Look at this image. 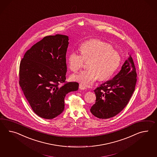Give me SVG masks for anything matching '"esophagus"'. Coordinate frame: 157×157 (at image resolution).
I'll use <instances>...</instances> for the list:
<instances>
[{
  "instance_id": "obj_1",
  "label": "esophagus",
  "mask_w": 157,
  "mask_h": 157,
  "mask_svg": "<svg viewBox=\"0 0 157 157\" xmlns=\"http://www.w3.org/2000/svg\"><path fill=\"white\" fill-rule=\"evenodd\" d=\"M79 88L81 90H84L85 89H86V87H84L83 85H82V84H79Z\"/></svg>"
}]
</instances>
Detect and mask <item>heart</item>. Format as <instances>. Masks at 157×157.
<instances>
[{
    "label": "heart",
    "mask_w": 157,
    "mask_h": 157,
    "mask_svg": "<svg viewBox=\"0 0 157 157\" xmlns=\"http://www.w3.org/2000/svg\"><path fill=\"white\" fill-rule=\"evenodd\" d=\"M112 48L109 44L101 40L91 39L80 45L81 53L77 50L71 51L68 57V65L73 71L80 70L85 60H89V69L74 74L72 79L88 86L99 77L100 79L111 77L121 63L120 54Z\"/></svg>",
    "instance_id": "1"
}]
</instances>
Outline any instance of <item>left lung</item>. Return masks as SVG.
<instances>
[{"label": "left lung", "instance_id": "obj_1", "mask_svg": "<svg viewBox=\"0 0 157 157\" xmlns=\"http://www.w3.org/2000/svg\"><path fill=\"white\" fill-rule=\"evenodd\" d=\"M136 78L134 61L129 55L119 73L94 90L96 99L90 109L92 115L99 119H106L119 113L133 95Z\"/></svg>", "mask_w": 157, "mask_h": 157}]
</instances>
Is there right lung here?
Instances as JSON below:
<instances>
[{"instance_id":"1","label":"right lung","mask_w":157,"mask_h":157,"mask_svg":"<svg viewBox=\"0 0 157 157\" xmlns=\"http://www.w3.org/2000/svg\"><path fill=\"white\" fill-rule=\"evenodd\" d=\"M69 37L46 36L27 50L20 62L19 84L32 110L38 116L52 119L64 110L66 95L78 90L77 82L66 80V54Z\"/></svg>"}]
</instances>
